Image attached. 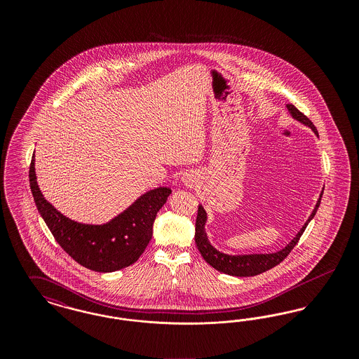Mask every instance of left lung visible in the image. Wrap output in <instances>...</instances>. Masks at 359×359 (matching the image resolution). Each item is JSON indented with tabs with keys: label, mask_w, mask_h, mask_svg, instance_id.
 Returning a JSON list of instances; mask_svg holds the SVG:
<instances>
[{
	"label": "left lung",
	"mask_w": 359,
	"mask_h": 359,
	"mask_svg": "<svg viewBox=\"0 0 359 359\" xmlns=\"http://www.w3.org/2000/svg\"><path fill=\"white\" fill-rule=\"evenodd\" d=\"M288 111L290 116L294 120L300 121L302 123L309 126L316 136L318 130L315 128V125L309 121L307 116H304L300 110H297L293 104H287ZM322 195L318 201V203L315 205L312 214L309 215L307 222L304 223V226L300 229V231L296 234V237L290 241V243L276 252V253H269V255H242V256H229L218 252L215 248L211 246V243L207 239V234L205 231V221H207V214H205V208L202 205L198 207V215H196V223H195V243L201 252L202 257L205 258V262L210 264L214 269L222 272V273L230 274V276H237V277H249V276H257V274L264 273L269 269L274 268L276 265H278L281 261H284V258L288 256L290 250L296 246V243L299 242L300 237L303 236L308 223L311 222V219L315 217L320 201H322Z\"/></svg>",
	"instance_id": "left-lung-1"
}]
</instances>
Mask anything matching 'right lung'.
Here are the masks:
<instances>
[{
	"label": "right lung",
	"mask_w": 359,
	"mask_h": 359,
	"mask_svg": "<svg viewBox=\"0 0 359 359\" xmlns=\"http://www.w3.org/2000/svg\"><path fill=\"white\" fill-rule=\"evenodd\" d=\"M34 157L29 167V186L34 203L62 249L94 272H116L135 264L152 239L156 215L167 202L171 188L151 189L106 224L74 222L44 199L36 182Z\"/></svg>",
	"instance_id": "1"
}]
</instances>
